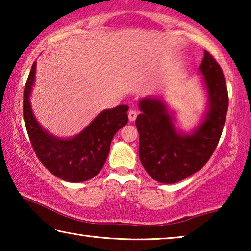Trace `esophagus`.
I'll use <instances>...</instances> for the list:
<instances>
[{
    "instance_id": "obj_1",
    "label": "esophagus",
    "mask_w": 251,
    "mask_h": 251,
    "mask_svg": "<svg viewBox=\"0 0 251 251\" xmlns=\"http://www.w3.org/2000/svg\"><path fill=\"white\" fill-rule=\"evenodd\" d=\"M136 117H137V112H136V110H134V109H130L129 112H128L129 121L130 122H134L136 120Z\"/></svg>"
}]
</instances>
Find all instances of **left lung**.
I'll use <instances>...</instances> for the list:
<instances>
[{"mask_svg":"<svg viewBox=\"0 0 251 251\" xmlns=\"http://www.w3.org/2000/svg\"><path fill=\"white\" fill-rule=\"evenodd\" d=\"M198 70L207 106L201 122L190 133L177 128L176 118L163 99L146 96L138 103L139 159L148 175L163 184H175L201 169L223 133L228 109L223 71L207 50Z\"/></svg>","mask_w":251,"mask_h":251,"instance_id":"obj_1","label":"left lung"}]
</instances>
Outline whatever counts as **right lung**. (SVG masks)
I'll list each match as a JSON object with an SVG mask.
<instances>
[{"label": "right lung", "instance_id": "obj_1", "mask_svg": "<svg viewBox=\"0 0 251 251\" xmlns=\"http://www.w3.org/2000/svg\"><path fill=\"white\" fill-rule=\"evenodd\" d=\"M36 62L24 88L23 115L29 141L37 158L49 171L70 182L86 181L104 166L114 135L128 122L127 105L104 109L77 135L61 138L41 126L34 116L29 96L35 83Z\"/></svg>", "mask_w": 251, "mask_h": 251}]
</instances>
